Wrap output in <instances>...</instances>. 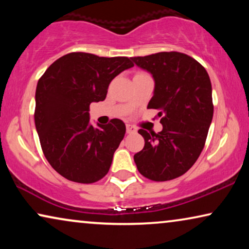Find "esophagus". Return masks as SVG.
Wrapping results in <instances>:
<instances>
[{"label":"esophagus","instance_id":"obj_1","mask_svg":"<svg viewBox=\"0 0 249 249\" xmlns=\"http://www.w3.org/2000/svg\"><path fill=\"white\" fill-rule=\"evenodd\" d=\"M136 132V129L130 124H127V134H134Z\"/></svg>","mask_w":249,"mask_h":249}]
</instances>
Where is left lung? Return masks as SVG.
Here are the masks:
<instances>
[{
  "instance_id": "8db88e82",
  "label": "left lung",
  "mask_w": 249,
  "mask_h": 249,
  "mask_svg": "<svg viewBox=\"0 0 249 249\" xmlns=\"http://www.w3.org/2000/svg\"><path fill=\"white\" fill-rule=\"evenodd\" d=\"M154 79L147 108L162 117L159 134L138 130L145 146L134 155L138 171L154 181L182 176L202 153L213 118L209 73L195 59L179 52L131 57Z\"/></svg>"
}]
</instances>
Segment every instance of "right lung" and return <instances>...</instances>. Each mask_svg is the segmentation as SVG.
<instances>
[{"label": "right lung", "instance_id": "1", "mask_svg": "<svg viewBox=\"0 0 249 249\" xmlns=\"http://www.w3.org/2000/svg\"><path fill=\"white\" fill-rule=\"evenodd\" d=\"M131 67L125 56L76 52L57 59L40 77L35 95L36 130L46 160L66 179L93 183L110 170L125 125L112 119L108 124L94 127L89 105L104 101L111 81Z\"/></svg>", "mask_w": 249, "mask_h": 249}]
</instances>
